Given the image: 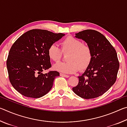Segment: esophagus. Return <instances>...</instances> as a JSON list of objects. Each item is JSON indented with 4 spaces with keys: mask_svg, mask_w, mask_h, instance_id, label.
Here are the masks:
<instances>
[{
    "mask_svg": "<svg viewBox=\"0 0 127 127\" xmlns=\"http://www.w3.org/2000/svg\"><path fill=\"white\" fill-rule=\"evenodd\" d=\"M60 76H62V77H66V78H68L69 76H68V75H66L65 74H63V73H60Z\"/></svg>",
    "mask_w": 127,
    "mask_h": 127,
    "instance_id": "esophagus-1",
    "label": "esophagus"
}]
</instances>
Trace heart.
Listing matches in <instances>:
<instances>
[{"mask_svg":"<svg viewBox=\"0 0 127 127\" xmlns=\"http://www.w3.org/2000/svg\"><path fill=\"white\" fill-rule=\"evenodd\" d=\"M61 49L55 44H52L48 49V55L51 61L57 62L64 54H67L68 62H59L54 65V69L65 73H74L80 69L83 70L88 68L93 58L90 46L83 44L81 40L72 36L66 37L61 44Z\"/></svg>","mask_w":127,"mask_h":127,"instance_id":"b5f03b06","label":"heart"}]
</instances>
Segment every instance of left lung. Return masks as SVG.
Segmentation results:
<instances>
[{"label":"left lung","mask_w":127,"mask_h":127,"mask_svg":"<svg viewBox=\"0 0 127 127\" xmlns=\"http://www.w3.org/2000/svg\"><path fill=\"white\" fill-rule=\"evenodd\" d=\"M91 47L93 58L79 82L72 88L83 98L97 97L106 92L115 82L119 68L115 49L105 36L96 30H86L76 34Z\"/></svg>","instance_id":"1"}]
</instances>
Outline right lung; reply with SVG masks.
Masks as SVG:
<instances>
[{"instance_id": "add662e5", "label": "right lung", "mask_w": 127, "mask_h": 127, "mask_svg": "<svg viewBox=\"0 0 127 127\" xmlns=\"http://www.w3.org/2000/svg\"><path fill=\"white\" fill-rule=\"evenodd\" d=\"M64 35L33 29L14 42L8 56L7 67L10 82L19 93L26 97L39 98L51 89L59 73L50 70L42 73L51 66L48 49Z\"/></svg>"}]
</instances>
